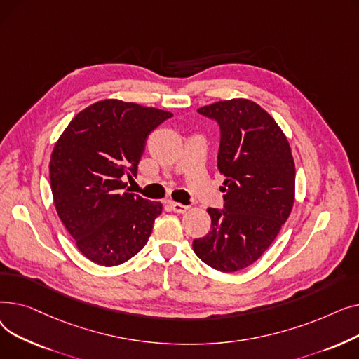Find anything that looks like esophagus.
I'll return each mask as SVG.
<instances>
[{"label":"esophagus","mask_w":359,"mask_h":359,"mask_svg":"<svg viewBox=\"0 0 359 359\" xmlns=\"http://www.w3.org/2000/svg\"><path fill=\"white\" fill-rule=\"evenodd\" d=\"M170 208H172L177 214H184L187 210H189V206L177 203V202H170Z\"/></svg>","instance_id":"esophagus-1"}]
</instances>
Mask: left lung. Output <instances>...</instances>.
Wrapping results in <instances>:
<instances>
[{"instance_id":"1","label":"left lung","mask_w":359,"mask_h":359,"mask_svg":"<svg viewBox=\"0 0 359 359\" xmlns=\"http://www.w3.org/2000/svg\"><path fill=\"white\" fill-rule=\"evenodd\" d=\"M219 126L224 208H208L211 231L194 240L196 256L221 272L255 263L288 219L295 165L284 132L255 102L233 99L198 109Z\"/></svg>"}]
</instances>
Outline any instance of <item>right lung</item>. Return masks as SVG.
I'll return each instance as SVG.
<instances>
[{"label":"right lung","mask_w":359,"mask_h":359,"mask_svg":"<svg viewBox=\"0 0 359 359\" xmlns=\"http://www.w3.org/2000/svg\"><path fill=\"white\" fill-rule=\"evenodd\" d=\"M173 115L121 100L97 102L75 116L50 156L56 212L79 250L116 266L148 241L161 203L126 189L137 176L148 135Z\"/></svg>","instance_id":"add662e5"}]
</instances>
